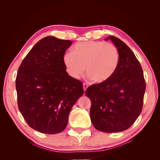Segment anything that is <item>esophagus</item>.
Masks as SVG:
<instances>
[{
  "instance_id": "esophagus-1",
  "label": "esophagus",
  "mask_w": 160,
  "mask_h": 160,
  "mask_svg": "<svg viewBox=\"0 0 160 160\" xmlns=\"http://www.w3.org/2000/svg\"><path fill=\"white\" fill-rule=\"evenodd\" d=\"M87 88H88V84L86 83H83V89H84V92H85V91L87 90Z\"/></svg>"
}]
</instances>
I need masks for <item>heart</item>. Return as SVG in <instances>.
Returning <instances> with one entry per match:
<instances>
[{
  "label": "heart",
  "instance_id": "obj_1",
  "mask_svg": "<svg viewBox=\"0 0 160 160\" xmlns=\"http://www.w3.org/2000/svg\"><path fill=\"white\" fill-rule=\"evenodd\" d=\"M68 73L74 79L83 76L84 67L89 78L94 82H106L113 77L120 62V54L112 43L102 41L78 42L71 52L63 56Z\"/></svg>",
  "mask_w": 160,
  "mask_h": 160
}]
</instances>
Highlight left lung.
Returning a JSON list of instances; mask_svg holds the SVG:
<instances>
[{
  "label": "left lung",
  "mask_w": 160,
  "mask_h": 160,
  "mask_svg": "<svg viewBox=\"0 0 160 160\" xmlns=\"http://www.w3.org/2000/svg\"><path fill=\"white\" fill-rule=\"evenodd\" d=\"M110 39L120 54L116 72L109 80L86 90L91 102L90 118L97 130L115 132L127 130L140 115L146 82L140 63L131 49L119 39Z\"/></svg>",
  "instance_id": "obj_1"
}]
</instances>
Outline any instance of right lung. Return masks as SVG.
<instances>
[{
  "instance_id": "obj_1",
  "label": "right lung",
  "mask_w": 160,
  "mask_h": 160,
  "mask_svg": "<svg viewBox=\"0 0 160 160\" xmlns=\"http://www.w3.org/2000/svg\"><path fill=\"white\" fill-rule=\"evenodd\" d=\"M71 44L45 37L30 50L17 73L19 111L30 127L42 133L62 132L71 109L84 94L82 82L69 76L63 62Z\"/></svg>"
}]
</instances>
